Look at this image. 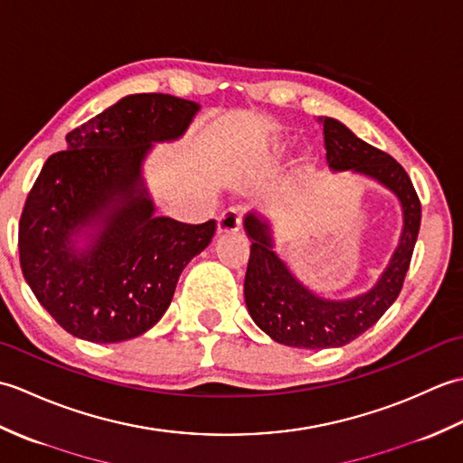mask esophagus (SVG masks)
<instances>
[{
  "label": "esophagus",
  "mask_w": 463,
  "mask_h": 463,
  "mask_svg": "<svg viewBox=\"0 0 463 463\" xmlns=\"http://www.w3.org/2000/svg\"><path fill=\"white\" fill-rule=\"evenodd\" d=\"M242 222V211L237 206H231L219 216V234H234L239 232Z\"/></svg>",
  "instance_id": "1"
}]
</instances>
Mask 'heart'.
<instances>
[{
    "instance_id": "obj_1",
    "label": "heart",
    "mask_w": 463,
    "mask_h": 463,
    "mask_svg": "<svg viewBox=\"0 0 463 463\" xmlns=\"http://www.w3.org/2000/svg\"><path fill=\"white\" fill-rule=\"evenodd\" d=\"M288 149H290V143L284 141V139H279V141H274V143L270 145L269 156H270V159H280L282 155H287Z\"/></svg>"
}]
</instances>
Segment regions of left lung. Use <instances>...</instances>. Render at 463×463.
Instances as JSON below:
<instances>
[{
    "mask_svg": "<svg viewBox=\"0 0 463 463\" xmlns=\"http://www.w3.org/2000/svg\"><path fill=\"white\" fill-rule=\"evenodd\" d=\"M330 171H352L376 181L396 196L402 209V234L376 284L352 298H326L310 290L274 247L269 219L249 213L244 232L250 239V259L244 277V302L254 324L269 336L292 348H340L366 332L386 312L404 284L416 247L421 206L408 173L390 155L362 141L332 117L320 119Z\"/></svg>",
    "mask_w": 463,
    "mask_h": 463,
    "instance_id": "1",
    "label": "left lung"
}]
</instances>
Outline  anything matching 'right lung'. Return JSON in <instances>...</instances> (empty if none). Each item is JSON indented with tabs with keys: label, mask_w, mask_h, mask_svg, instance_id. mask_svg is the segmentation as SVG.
I'll return each instance as SVG.
<instances>
[{
	"label": "right lung",
	"mask_w": 463,
	"mask_h": 463,
	"mask_svg": "<svg viewBox=\"0 0 463 463\" xmlns=\"http://www.w3.org/2000/svg\"><path fill=\"white\" fill-rule=\"evenodd\" d=\"M199 109L165 93L127 95L45 161L19 221V262L39 304L73 336H141L209 247L216 222L159 216L143 176L155 143L181 139Z\"/></svg>",
	"instance_id": "right-lung-1"
}]
</instances>
